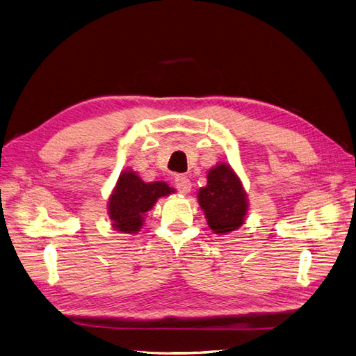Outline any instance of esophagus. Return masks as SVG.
I'll use <instances>...</instances> for the list:
<instances>
[{
  "mask_svg": "<svg viewBox=\"0 0 356 356\" xmlns=\"http://www.w3.org/2000/svg\"><path fill=\"white\" fill-rule=\"evenodd\" d=\"M175 188L182 195H187L191 190V181L186 175H178L175 178Z\"/></svg>",
  "mask_w": 356,
  "mask_h": 356,
  "instance_id": "34e87169",
  "label": "esophagus"
}]
</instances>
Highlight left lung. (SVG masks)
Instances as JSON below:
<instances>
[{"mask_svg":"<svg viewBox=\"0 0 356 356\" xmlns=\"http://www.w3.org/2000/svg\"><path fill=\"white\" fill-rule=\"evenodd\" d=\"M197 199L213 233L227 234L245 222L246 193L229 165L218 163L209 170L208 184L199 190Z\"/></svg>","mask_w":356,"mask_h":356,"instance_id":"left-lung-1","label":"left lung"}]
</instances>
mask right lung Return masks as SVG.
Instances as JSON below:
<instances>
[{
  "label": "right lung",
  "mask_w": 356,
  "mask_h": 356,
  "mask_svg": "<svg viewBox=\"0 0 356 356\" xmlns=\"http://www.w3.org/2000/svg\"><path fill=\"white\" fill-rule=\"evenodd\" d=\"M174 193L166 182H144L134 170H126L110 196L108 213L113 227L123 233H136L143 227L144 215L159 197Z\"/></svg>",
  "instance_id": "right-lung-1"
}]
</instances>
